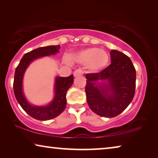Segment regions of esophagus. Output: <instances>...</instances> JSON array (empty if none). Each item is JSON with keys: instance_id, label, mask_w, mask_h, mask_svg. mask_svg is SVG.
<instances>
[{"instance_id": "obj_1", "label": "esophagus", "mask_w": 158, "mask_h": 158, "mask_svg": "<svg viewBox=\"0 0 158 158\" xmlns=\"http://www.w3.org/2000/svg\"><path fill=\"white\" fill-rule=\"evenodd\" d=\"M74 77H79V76H82L83 74H84V72H83L82 69H76L75 71L74 72Z\"/></svg>"}]
</instances>
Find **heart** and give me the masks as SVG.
Returning <instances> with one entry per match:
<instances>
[{
    "label": "heart",
    "instance_id": "b5f03b06",
    "mask_svg": "<svg viewBox=\"0 0 158 158\" xmlns=\"http://www.w3.org/2000/svg\"><path fill=\"white\" fill-rule=\"evenodd\" d=\"M74 60L77 63L85 65L89 70L98 73L107 66L109 60L108 53L97 47H90L74 53Z\"/></svg>",
    "mask_w": 158,
    "mask_h": 158
}]
</instances>
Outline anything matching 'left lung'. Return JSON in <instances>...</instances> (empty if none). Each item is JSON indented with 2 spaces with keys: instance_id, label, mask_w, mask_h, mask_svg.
I'll list each match as a JSON object with an SVG mask.
<instances>
[{
  "instance_id": "obj_1",
  "label": "left lung",
  "mask_w": 158,
  "mask_h": 158,
  "mask_svg": "<svg viewBox=\"0 0 158 158\" xmlns=\"http://www.w3.org/2000/svg\"><path fill=\"white\" fill-rule=\"evenodd\" d=\"M110 55L111 63L107 68L85 74L88 105L94 113L105 118L122 113L132 101L136 87V69L130 58L114 49ZM100 81L103 83L98 82Z\"/></svg>"
}]
</instances>
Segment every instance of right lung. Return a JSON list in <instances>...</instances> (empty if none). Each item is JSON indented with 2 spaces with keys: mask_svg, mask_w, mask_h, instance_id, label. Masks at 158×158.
<instances>
[{
  "mask_svg": "<svg viewBox=\"0 0 158 158\" xmlns=\"http://www.w3.org/2000/svg\"><path fill=\"white\" fill-rule=\"evenodd\" d=\"M60 45L40 47L23 55L15 69L13 89L15 98L22 109L29 116L39 121L54 118L64 111L66 106V93L73 84V74L68 77H57L55 82V96L47 106L31 105L26 100L22 90L23 77L26 68L36 58L55 54L60 49Z\"/></svg>",
  "mask_w": 158,
  "mask_h": 158,
  "instance_id": "1",
  "label": "right lung"
}]
</instances>
